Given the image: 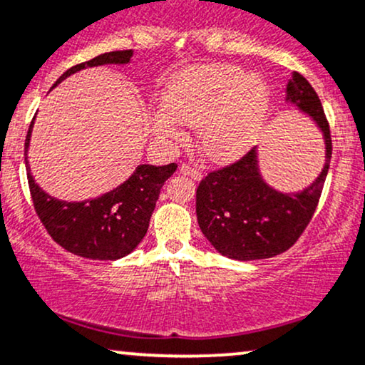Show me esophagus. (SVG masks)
<instances>
[{
    "instance_id": "obj_1",
    "label": "esophagus",
    "mask_w": 365,
    "mask_h": 365,
    "mask_svg": "<svg viewBox=\"0 0 365 365\" xmlns=\"http://www.w3.org/2000/svg\"><path fill=\"white\" fill-rule=\"evenodd\" d=\"M180 172H182L183 175H188V177H192L193 180H200L202 178V172L198 170V167H195V165L183 163L182 167H180Z\"/></svg>"
}]
</instances>
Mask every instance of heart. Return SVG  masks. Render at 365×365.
<instances>
[{
  "label": "heart",
  "instance_id": "1",
  "mask_svg": "<svg viewBox=\"0 0 365 365\" xmlns=\"http://www.w3.org/2000/svg\"><path fill=\"white\" fill-rule=\"evenodd\" d=\"M163 101L167 110H155L150 119L158 140H182L178 121L198 126L204 153L225 161L242 153L257 136L267 114L269 91L257 73L220 63L175 76Z\"/></svg>",
  "mask_w": 365,
  "mask_h": 365
}]
</instances>
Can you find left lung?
I'll list each match as a JSON object with an SVG mask.
<instances>
[{
  "mask_svg": "<svg viewBox=\"0 0 365 365\" xmlns=\"http://www.w3.org/2000/svg\"><path fill=\"white\" fill-rule=\"evenodd\" d=\"M286 99L315 119L325 138V167L299 193H281L262 182L256 150L212 170L197 187V220L220 255L239 261L266 259L289 249L315 215L331 158L330 126L315 89L299 72L286 86Z\"/></svg>",
  "mask_w": 365,
  "mask_h": 365,
  "instance_id": "obj_1",
  "label": "left lung"
}]
</instances>
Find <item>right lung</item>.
Returning <instances> with one entry per match:
<instances>
[{"label": "right lung", "instance_id": "1", "mask_svg": "<svg viewBox=\"0 0 365 365\" xmlns=\"http://www.w3.org/2000/svg\"><path fill=\"white\" fill-rule=\"evenodd\" d=\"M131 55L133 50L101 53L68 68L53 87L81 68L104 63H128ZM34 119L25 140V163H29L26 148L30 145ZM175 170L177 163L165 167L140 165L123 185L104 193L103 197L86 202H63L50 197L36 185L30 167L26 177L36 215L58 246L87 259L114 261L129 255L145 237L160 197V188L172 177Z\"/></svg>", "mask_w": 365, "mask_h": 365}]
</instances>
